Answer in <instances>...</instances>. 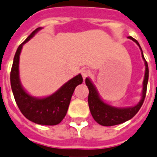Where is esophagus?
Segmentation results:
<instances>
[{"label":"esophagus","mask_w":157,"mask_h":157,"mask_svg":"<svg viewBox=\"0 0 157 157\" xmlns=\"http://www.w3.org/2000/svg\"><path fill=\"white\" fill-rule=\"evenodd\" d=\"M81 74H82L83 78L86 79L87 77H89L91 75V71H90L89 69H87V68H83V69L81 70Z\"/></svg>","instance_id":"1"}]
</instances>
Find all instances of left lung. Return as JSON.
<instances>
[{"instance_id":"8db88e82","label":"left lung","mask_w":157,"mask_h":157,"mask_svg":"<svg viewBox=\"0 0 157 157\" xmlns=\"http://www.w3.org/2000/svg\"><path fill=\"white\" fill-rule=\"evenodd\" d=\"M129 39L136 42L142 51V48L136 40H135L132 37H129ZM142 57L144 60L145 64V75L144 79V86H143V96H142V99L140 100L139 103L133 107L117 108L114 106L107 105L100 98V97L98 93V91L96 90V87L91 83V81L89 78H86V85L89 89V95H88L89 108L91 110L92 117L94 118V120L98 124L103 125V126H112V125L120 124L126 121L131 119L138 112V110H140V108L144 104V101L146 97L147 85H148V79H149V67H148L147 61L145 60L144 57L143 51H142Z\"/></svg>"}]
</instances>
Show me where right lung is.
Instances as JSON below:
<instances>
[{
  "label": "right lung",
  "mask_w": 157,
  "mask_h": 157,
  "mask_svg": "<svg viewBox=\"0 0 157 157\" xmlns=\"http://www.w3.org/2000/svg\"><path fill=\"white\" fill-rule=\"evenodd\" d=\"M38 27L19 46L13 58L10 72V83L13 94L20 110L28 120L42 125H56L59 124L66 115L71 96L77 86L82 84L81 74L77 75L66 82L53 94L49 97L38 98L29 95L22 87L19 76V60L22 47L36 33Z\"/></svg>",
  "instance_id": "1"
}]
</instances>
